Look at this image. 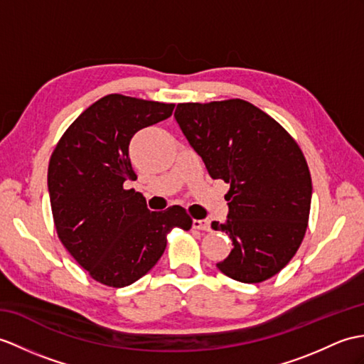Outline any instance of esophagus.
Instances as JSON below:
<instances>
[{
	"mask_svg": "<svg viewBox=\"0 0 364 364\" xmlns=\"http://www.w3.org/2000/svg\"><path fill=\"white\" fill-rule=\"evenodd\" d=\"M192 226L200 231H210V222L208 218H203V220H193Z\"/></svg>",
	"mask_w": 364,
	"mask_h": 364,
	"instance_id": "34e87169",
	"label": "esophagus"
}]
</instances>
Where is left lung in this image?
I'll use <instances>...</instances> for the list:
<instances>
[{"label": "left lung", "instance_id": "1", "mask_svg": "<svg viewBox=\"0 0 364 364\" xmlns=\"http://www.w3.org/2000/svg\"><path fill=\"white\" fill-rule=\"evenodd\" d=\"M175 119L210 178L230 184L228 220L210 226L234 248L217 268L245 284L273 277L296 255L309 225L311 176L298 142L242 99L178 104Z\"/></svg>", "mask_w": 364, "mask_h": 364}]
</instances>
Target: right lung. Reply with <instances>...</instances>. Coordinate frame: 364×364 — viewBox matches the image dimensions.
<instances>
[{
	"mask_svg": "<svg viewBox=\"0 0 364 364\" xmlns=\"http://www.w3.org/2000/svg\"><path fill=\"white\" fill-rule=\"evenodd\" d=\"M175 104L108 95L88 107L50 155L48 189L58 239L95 281L121 289L149 273L173 228L188 231L181 206L163 213L125 181L136 180L129 156L133 134L171 117Z\"/></svg>",
	"mask_w": 364,
	"mask_h": 364,
	"instance_id": "obj_1",
	"label": "right lung"
}]
</instances>
